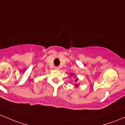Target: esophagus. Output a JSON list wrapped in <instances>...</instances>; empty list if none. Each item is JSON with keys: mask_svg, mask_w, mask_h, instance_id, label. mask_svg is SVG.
I'll use <instances>...</instances> for the list:
<instances>
[{"mask_svg": "<svg viewBox=\"0 0 125 125\" xmlns=\"http://www.w3.org/2000/svg\"><path fill=\"white\" fill-rule=\"evenodd\" d=\"M54 69L56 70H60V67H54Z\"/></svg>", "mask_w": 125, "mask_h": 125, "instance_id": "1", "label": "esophagus"}]
</instances>
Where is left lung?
<instances>
[{"mask_svg": "<svg viewBox=\"0 0 125 125\" xmlns=\"http://www.w3.org/2000/svg\"><path fill=\"white\" fill-rule=\"evenodd\" d=\"M73 75H74V74H71V76H73ZM78 81V78H76V79L75 80V82H76V81ZM75 87H77V86H78V85H77V84L75 85Z\"/></svg>", "mask_w": 125, "mask_h": 125, "instance_id": "left-lung-1", "label": "left lung"}]
</instances>
